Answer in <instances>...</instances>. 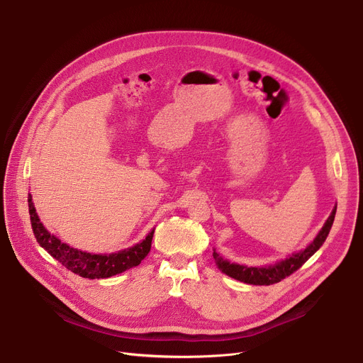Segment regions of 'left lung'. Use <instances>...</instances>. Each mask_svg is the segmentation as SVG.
<instances>
[{
	"label": "left lung",
	"mask_w": 363,
	"mask_h": 363,
	"mask_svg": "<svg viewBox=\"0 0 363 363\" xmlns=\"http://www.w3.org/2000/svg\"><path fill=\"white\" fill-rule=\"evenodd\" d=\"M335 210H337V207L333 208L327 222L324 223L323 229L315 236V239H313L312 244H309L303 251L292 254L289 258L281 259L273 265H265V267H247V265L229 262L228 259L222 258L219 254H217L216 250L213 251V258L222 273H225L229 277L236 279L239 281H244L248 284H257V286H262V284L269 286V284L279 283L283 279H286L287 276L295 273L298 269H301L302 265L321 248V245L324 244V240L327 239L330 229L333 226Z\"/></svg>",
	"instance_id": "8db88e82"
}]
</instances>
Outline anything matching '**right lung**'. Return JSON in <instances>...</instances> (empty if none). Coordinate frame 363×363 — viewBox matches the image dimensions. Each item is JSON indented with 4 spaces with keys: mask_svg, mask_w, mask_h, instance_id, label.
Listing matches in <instances>:
<instances>
[{
    "mask_svg": "<svg viewBox=\"0 0 363 363\" xmlns=\"http://www.w3.org/2000/svg\"><path fill=\"white\" fill-rule=\"evenodd\" d=\"M29 203V214L32 229L38 244L50 252L55 259H58L64 267L69 272L76 273L86 279H108L115 274L130 270L135 265H138L152 248V239L155 229L143 239L140 244L128 248L118 251L113 254H90L84 251H79L76 248H71L69 245L61 242V240L51 235L46 230L43 223L40 222L36 208L32 201V196L28 197Z\"/></svg>",
    "mask_w": 363,
    "mask_h": 363,
    "instance_id": "add662e5",
    "label": "right lung"
}]
</instances>
